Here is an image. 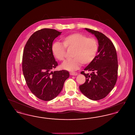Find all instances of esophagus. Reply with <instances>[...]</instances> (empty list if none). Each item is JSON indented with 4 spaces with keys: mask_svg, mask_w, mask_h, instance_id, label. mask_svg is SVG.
I'll list each match as a JSON object with an SVG mask.
<instances>
[{
    "mask_svg": "<svg viewBox=\"0 0 135 135\" xmlns=\"http://www.w3.org/2000/svg\"><path fill=\"white\" fill-rule=\"evenodd\" d=\"M70 74L72 76H75V75H77V73L76 72H70Z\"/></svg>",
    "mask_w": 135,
    "mask_h": 135,
    "instance_id": "1",
    "label": "esophagus"
}]
</instances>
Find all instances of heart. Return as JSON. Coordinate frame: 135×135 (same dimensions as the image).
Returning <instances> with one entry per match:
<instances>
[{"mask_svg": "<svg viewBox=\"0 0 135 135\" xmlns=\"http://www.w3.org/2000/svg\"><path fill=\"white\" fill-rule=\"evenodd\" d=\"M64 45L56 42L51 46V51L55 57L59 61H64L66 48L73 49L70 59L62 65L63 69L67 70H76L84 65L91 63L96 57L99 45L96 39L88 37L80 33H74L62 39Z\"/></svg>", "mask_w": 135, "mask_h": 135, "instance_id": "heart-1", "label": "heart"}]
</instances>
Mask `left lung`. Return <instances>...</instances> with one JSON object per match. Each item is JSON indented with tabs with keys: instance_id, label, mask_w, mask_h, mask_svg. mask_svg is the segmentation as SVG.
<instances>
[{
	"instance_id": "obj_1",
	"label": "left lung",
	"mask_w": 135,
	"mask_h": 135,
	"mask_svg": "<svg viewBox=\"0 0 135 135\" xmlns=\"http://www.w3.org/2000/svg\"><path fill=\"white\" fill-rule=\"evenodd\" d=\"M85 29L94 34L98 39L99 49L94 60L84 70L91 71L85 73L84 84L79 85V90L85 96L97 101L107 96L115 85L117 79L118 61L115 48L113 43L101 32L88 28Z\"/></svg>"
}]
</instances>
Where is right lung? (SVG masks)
Returning a JSON list of instances; mask_svg holds the SVG:
<instances>
[{
  "instance_id": "obj_1",
  "label": "right lung",
  "mask_w": 135,
  "mask_h": 135,
  "mask_svg": "<svg viewBox=\"0 0 135 135\" xmlns=\"http://www.w3.org/2000/svg\"><path fill=\"white\" fill-rule=\"evenodd\" d=\"M61 33L52 29L39 30L30 37L24 47L22 69L26 84L32 93L43 101L57 96L69 77L68 71H52L58 64L51 46Z\"/></svg>"
}]
</instances>
